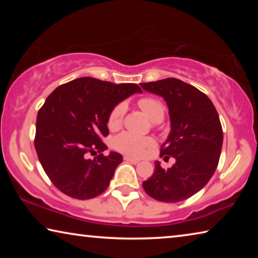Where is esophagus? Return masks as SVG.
Instances as JSON below:
<instances>
[{
    "label": "esophagus",
    "mask_w": 258,
    "mask_h": 258,
    "mask_svg": "<svg viewBox=\"0 0 258 258\" xmlns=\"http://www.w3.org/2000/svg\"><path fill=\"white\" fill-rule=\"evenodd\" d=\"M124 160L130 161V163H132V164H139V163H140L139 159L132 158V157H130V156H125V157H124Z\"/></svg>",
    "instance_id": "obj_1"
}]
</instances>
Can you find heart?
<instances>
[{
  "instance_id": "heart-1",
  "label": "heart",
  "mask_w": 258,
  "mask_h": 258,
  "mask_svg": "<svg viewBox=\"0 0 258 258\" xmlns=\"http://www.w3.org/2000/svg\"><path fill=\"white\" fill-rule=\"evenodd\" d=\"M139 107L141 110L149 117L152 121H161L164 118V106L158 100L152 98H143L139 100ZM126 107L124 103H119L112 109L108 118V127L110 130H116L123 123L124 113ZM155 146V141L150 138H142L128 132H124L117 135L113 140V147L123 154L140 157L145 152Z\"/></svg>"
}]
</instances>
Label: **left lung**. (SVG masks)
Listing matches in <instances>:
<instances>
[{
	"label": "left lung",
	"mask_w": 258,
	"mask_h": 258,
	"mask_svg": "<svg viewBox=\"0 0 258 258\" xmlns=\"http://www.w3.org/2000/svg\"><path fill=\"white\" fill-rule=\"evenodd\" d=\"M140 85L167 104L171 132L160 157L175 158L167 169L156 160L155 172L142 183L143 189L159 202H182L202 190L215 173L223 143L220 117L206 94L176 78Z\"/></svg>",
	"instance_id": "obj_1"
}]
</instances>
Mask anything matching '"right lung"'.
<instances>
[{"mask_svg": "<svg viewBox=\"0 0 258 258\" xmlns=\"http://www.w3.org/2000/svg\"><path fill=\"white\" fill-rule=\"evenodd\" d=\"M134 93L137 84H113L82 77L60 85L46 98L37 113L35 149L51 182L72 198L85 200L107 189L123 156L111 151L102 138L109 134L113 108ZM100 155L87 160V153Z\"/></svg>", "mask_w": 258, "mask_h": 258, "instance_id": "obj_1", "label": "right lung"}]
</instances>
